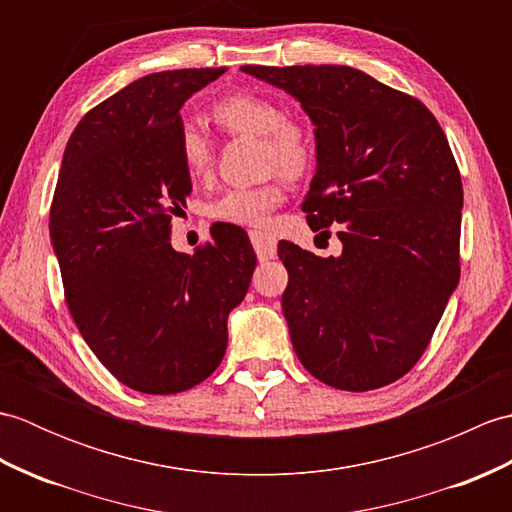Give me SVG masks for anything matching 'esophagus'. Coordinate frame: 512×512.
<instances>
[{
  "label": "esophagus",
  "mask_w": 512,
  "mask_h": 512,
  "mask_svg": "<svg viewBox=\"0 0 512 512\" xmlns=\"http://www.w3.org/2000/svg\"><path fill=\"white\" fill-rule=\"evenodd\" d=\"M250 242H253L259 262H268L277 255V239L264 231H250Z\"/></svg>",
  "instance_id": "34e87169"
}]
</instances>
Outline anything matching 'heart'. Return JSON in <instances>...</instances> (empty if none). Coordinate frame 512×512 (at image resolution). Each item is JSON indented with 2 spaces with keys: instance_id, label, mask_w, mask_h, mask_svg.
Listing matches in <instances>:
<instances>
[{
  "instance_id": "1",
  "label": "heart",
  "mask_w": 512,
  "mask_h": 512,
  "mask_svg": "<svg viewBox=\"0 0 512 512\" xmlns=\"http://www.w3.org/2000/svg\"><path fill=\"white\" fill-rule=\"evenodd\" d=\"M213 121L224 132L237 136H257L264 140V160L268 169H279L288 178H297L308 169L312 147L299 125L286 121L281 107L259 94L239 92L213 105ZM182 167L191 180H202L213 167V145L198 127L182 125L178 132ZM284 200V178L275 176L266 184L231 189L211 202L209 217L235 226H264L270 213Z\"/></svg>"
}]
</instances>
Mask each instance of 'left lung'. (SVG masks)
<instances>
[{
	"label": "left lung",
	"mask_w": 512,
	"mask_h": 512,
	"mask_svg": "<svg viewBox=\"0 0 512 512\" xmlns=\"http://www.w3.org/2000/svg\"><path fill=\"white\" fill-rule=\"evenodd\" d=\"M314 125L317 171L301 209L336 226L339 257L279 244L292 347L321 383L369 391L418 363L460 279L462 180L427 107L350 65H244Z\"/></svg>",
	"instance_id": "left-lung-1"
}]
</instances>
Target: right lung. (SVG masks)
<instances>
[{
	"mask_svg": "<svg viewBox=\"0 0 512 512\" xmlns=\"http://www.w3.org/2000/svg\"><path fill=\"white\" fill-rule=\"evenodd\" d=\"M220 74H147L96 105L68 140L54 191L50 242L72 319L96 358L143 394H178L215 372L255 270L242 228L213 224L193 255L171 248V217L191 193L180 110Z\"/></svg>",
	"mask_w": 512,
	"mask_h": 512,
	"instance_id": "obj_1",
	"label": "right lung"
}]
</instances>
